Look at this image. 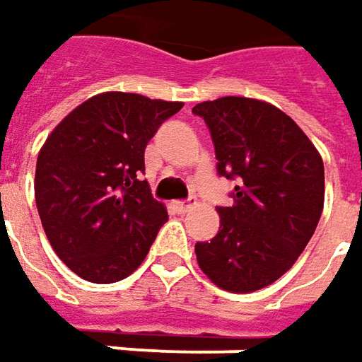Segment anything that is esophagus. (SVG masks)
<instances>
[{"mask_svg": "<svg viewBox=\"0 0 362 362\" xmlns=\"http://www.w3.org/2000/svg\"><path fill=\"white\" fill-rule=\"evenodd\" d=\"M194 204H197V202H182V200L174 202V206H176V211H178V212L192 211V209H194Z\"/></svg>", "mask_w": 362, "mask_h": 362, "instance_id": "34e87169", "label": "esophagus"}]
</instances>
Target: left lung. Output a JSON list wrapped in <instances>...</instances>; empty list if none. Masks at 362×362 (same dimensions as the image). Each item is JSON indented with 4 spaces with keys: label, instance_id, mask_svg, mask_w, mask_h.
<instances>
[{
    "label": "left lung",
    "instance_id": "1",
    "mask_svg": "<svg viewBox=\"0 0 362 362\" xmlns=\"http://www.w3.org/2000/svg\"><path fill=\"white\" fill-rule=\"evenodd\" d=\"M209 125L216 172L237 180L233 204L218 206V233L197 243V261L214 286L235 293L274 284L306 249L324 209L318 150L284 111L247 97L198 103Z\"/></svg>",
    "mask_w": 362,
    "mask_h": 362
}]
</instances>
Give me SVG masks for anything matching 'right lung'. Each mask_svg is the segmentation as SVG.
I'll return each mask as SVG.
<instances>
[{"mask_svg":"<svg viewBox=\"0 0 362 362\" xmlns=\"http://www.w3.org/2000/svg\"><path fill=\"white\" fill-rule=\"evenodd\" d=\"M182 103L137 93H101L54 127L36 162V206L56 255L93 284L125 279L146 259L168 221L144 151Z\"/></svg>","mask_w":362,"mask_h":362,"instance_id":"obj_1","label":"right lung"}]
</instances>
